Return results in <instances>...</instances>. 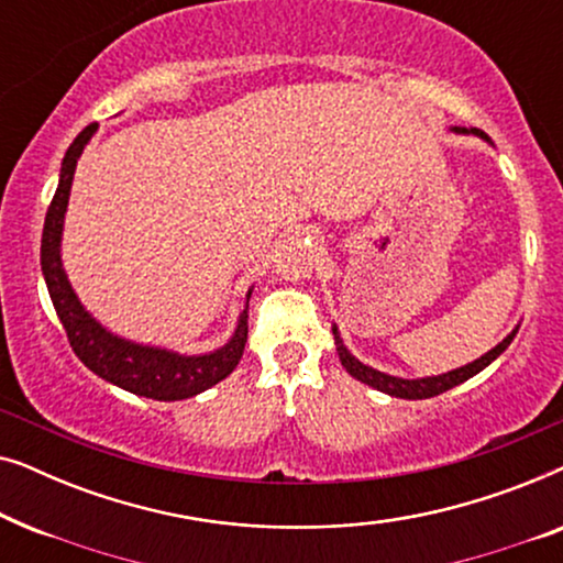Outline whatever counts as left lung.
<instances>
[{
    "label": "left lung",
    "instance_id": "1",
    "mask_svg": "<svg viewBox=\"0 0 563 563\" xmlns=\"http://www.w3.org/2000/svg\"><path fill=\"white\" fill-rule=\"evenodd\" d=\"M453 130H456V133H474V135L484 137V141H489L487 133H482V130H476V128H472V130H466V128H453ZM515 333H518V328H515L512 333L507 335L503 343H497L495 349H492L489 353H484L482 358H476V361H472V364H466V366H461V368H453V372H449V374L428 376V379H399V376L382 374V372H376V368H372V366H364L358 358H353L351 353H349V349H345V345H343L341 335H338V328H333L335 351H338V356H341V364L345 366V372H349V374L353 376V379H358V382L368 384V387L384 391V395L402 397V399H428V397L443 395V391L459 387L461 382L472 379L474 374H479L482 368H487V366L492 364V361H495V358L499 356V353H503V351L507 349V345L512 343Z\"/></svg>",
    "mask_w": 563,
    "mask_h": 563
}]
</instances>
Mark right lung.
<instances>
[{
  "label": "right lung",
  "mask_w": 563,
  "mask_h": 563,
  "mask_svg": "<svg viewBox=\"0 0 563 563\" xmlns=\"http://www.w3.org/2000/svg\"><path fill=\"white\" fill-rule=\"evenodd\" d=\"M97 122H91L68 145L64 164H60L58 189L53 195L48 212H45L41 266L45 284H48V295L53 299V307H56L58 320L64 322L68 343H71L74 353L89 372L102 376L104 382L118 384L120 389L161 399V402L195 397L225 379L241 361L245 341H249V307L238 320L235 335L222 349L205 353V356H179L174 351L130 343L125 338L112 335L110 330H104L84 310L66 279L64 264H60V230H64V214L68 195H71L76 161H79L89 137L97 133Z\"/></svg>",
  "instance_id": "right-lung-1"
}]
</instances>
